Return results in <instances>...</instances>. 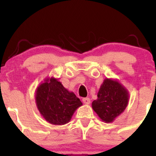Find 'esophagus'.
<instances>
[{
    "label": "esophagus",
    "instance_id": "34e87169",
    "mask_svg": "<svg viewBox=\"0 0 156 156\" xmlns=\"http://www.w3.org/2000/svg\"><path fill=\"white\" fill-rule=\"evenodd\" d=\"M83 102L85 103V104H89L91 101L89 98H83Z\"/></svg>",
    "mask_w": 156,
    "mask_h": 156
}]
</instances>
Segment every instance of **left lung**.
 <instances>
[{"label":"left lung","instance_id":"left-lung-1","mask_svg":"<svg viewBox=\"0 0 156 156\" xmlns=\"http://www.w3.org/2000/svg\"><path fill=\"white\" fill-rule=\"evenodd\" d=\"M129 101L128 90L116 80L106 78L101 86L92 108L105 122H112L125 111Z\"/></svg>","mask_w":156,"mask_h":156}]
</instances>
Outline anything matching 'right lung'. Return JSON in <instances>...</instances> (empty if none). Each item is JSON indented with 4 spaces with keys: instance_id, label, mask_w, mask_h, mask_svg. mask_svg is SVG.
I'll return each mask as SVG.
<instances>
[{
    "instance_id": "1",
    "label": "right lung",
    "mask_w": 156,
    "mask_h": 156,
    "mask_svg": "<svg viewBox=\"0 0 156 156\" xmlns=\"http://www.w3.org/2000/svg\"><path fill=\"white\" fill-rule=\"evenodd\" d=\"M35 100L41 115L49 123L56 125L69 122L76 109L82 105L74 93L53 77L44 79L37 87Z\"/></svg>"
}]
</instances>
